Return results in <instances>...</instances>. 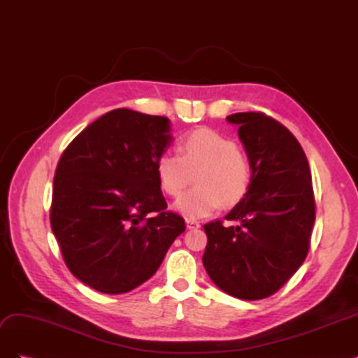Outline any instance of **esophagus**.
I'll return each instance as SVG.
<instances>
[{"mask_svg":"<svg viewBox=\"0 0 358 358\" xmlns=\"http://www.w3.org/2000/svg\"><path fill=\"white\" fill-rule=\"evenodd\" d=\"M185 224H187V229H188V230L199 229V227H200V222L194 221V220H185Z\"/></svg>","mask_w":358,"mask_h":358,"instance_id":"1","label":"esophagus"}]
</instances>
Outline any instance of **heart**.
Segmentation results:
<instances>
[{"label": "heart", "instance_id": "b5f03b06", "mask_svg": "<svg viewBox=\"0 0 358 358\" xmlns=\"http://www.w3.org/2000/svg\"><path fill=\"white\" fill-rule=\"evenodd\" d=\"M179 155L164 152L155 170L161 189L179 197L192 182L197 185L182 196L175 208L189 220L209 216L224 204L241 203L252 182V164L236 142L210 128H199L179 142Z\"/></svg>", "mask_w": 358, "mask_h": 358}]
</instances>
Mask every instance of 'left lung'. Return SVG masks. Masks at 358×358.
<instances>
[{
  "instance_id": "8db88e82",
  "label": "left lung",
  "mask_w": 358,
  "mask_h": 358,
  "mask_svg": "<svg viewBox=\"0 0 358 358\" xmlns=\"http://www.w3.org/2000/svg\"><path fill=\"white\" fill-rule=\"evenodd\" d=\"M252 164V182L227 221L204 225L203 266L216 287L242 300L266 299L305 262L315 222L309 162L297 138L259 112L227 116Z\"/></svg>"
}]
</instances>
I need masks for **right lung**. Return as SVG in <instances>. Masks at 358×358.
Masks as SVG:
<instances>
[{"label": "right lung", "instance_id": "obj_1", "mask_svg": "<svg viewBox=\"0 0 358 358\" xmlns=\"http://www.w3.org/2000/svg\"><path fill=\"white\" fill-rule=\"evenodd\" d=\"M170 121L116 109L64 150L53 179L50 225L70 272L104 294L142 285L185 231L166 210L155 164L171 143Z\"/></svg>", "mask_w": 358, "mask_h": 358}]
</instances>
